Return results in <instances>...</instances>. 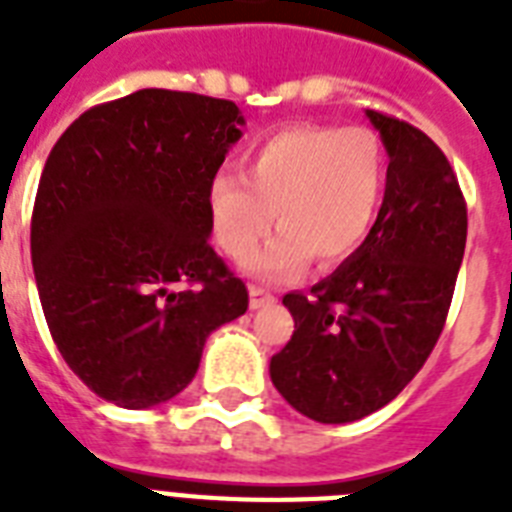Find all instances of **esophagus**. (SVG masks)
<instances>
[{
  "label": "esophagus",
  "mask_w": 512,
  "mask_h": 512,
  "mask_svg": "<svg viewBox=\"0 0 512 512\" xmlns=\"http://www.w3.org/2000/svg\"><path fill=\"white\" fill-rule=\"evenodd\" d=\"M273 303H276V297H273L268 289L255 287V284L249 287V308H252V311H257V308H268V305Z\"/></svg>",
  "instance_id": "1"
}]
</instances>
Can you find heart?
<instances>
[{"label": "heart", "instance_id": "b5f03b06", "mask_svg": "<svg viewBox=\"0 0 512 512\" xmlns=\"http://www.w3.org/2000/svg\"><path fill=\"white\" fill-rule=\"evenodd\" d=\"M247 175L220 170L207 185V215L225 255L252 260L265 279L345 263L369 239L385 201V151L366 127L295 124L268 135L244 156Z\"/></svg>", "mask_w": 512, "mask_h": 512}]
</instances>
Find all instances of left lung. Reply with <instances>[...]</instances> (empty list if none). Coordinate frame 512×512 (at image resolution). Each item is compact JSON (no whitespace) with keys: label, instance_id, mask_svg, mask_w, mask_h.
<instances>
[{"label":"left lung","instance_id":"obj_1","mask_svg":"<svg viewBox=\"0 0 512 512\" xmlns=\"http://www.w3.org/2000/svg\"><path fill=\"white\" fill-rule=\"evenodd\" d=\"M366 116L390 156L380 217L311 295H284L295 332L271 358L281 396L327 425L377 412L420 372L446 324L468 239V207L444 151L396 116Z\"/></svg>","mask_w":512,"mask_h":512}]
</instances>
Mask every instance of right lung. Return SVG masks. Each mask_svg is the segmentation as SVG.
Here are the masks:
<instances>
[{"mask_svg": "<svg viewBox=\"0 0 512 512\" xmlns=\"http://www.w3.org/2000/svg\"><path fill=\"white\" fill-rule=\"evenodd\" d=\"M241 124L233 100L138 90L84 111L47 156L31 215L36 289L60 356L111 404L170 401L209 332L247 311L207 215Z\"/></svg>", "mask_w": 512, "mask_h": 512, "instance_id": "right-lung-1", "label": "right lung"}]
</instances>
